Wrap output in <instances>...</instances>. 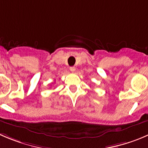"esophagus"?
I'll return each instance as SVG.
<instances>
[{
  "mask_svg": "<svg viewBox=\"0 0 148 148\" xmlns=\"http://www.w3.org/2000/svg\"><path fill=\"white\" fill-rule=\"evenodd\" d=\"M75 70H76V69H75V67H74V66L70 67V71H71L72 73H74V71H75Z\"/></svg>",
  "mask_w": 148,
  "mask_h": 148,
  "instance_id": "34e87169",
  "label": "esophagus"
}]
</instances>
